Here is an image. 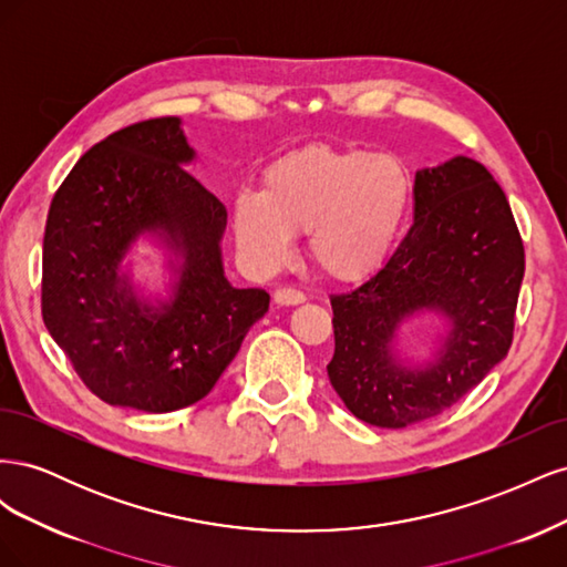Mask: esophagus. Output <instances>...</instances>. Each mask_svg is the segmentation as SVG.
<instances>
[{"mask_svg": "<svg viewBox=\"0 0 567 567\" xmlns=\"http://www.w3.org/2000/svg\"><path fill=\"white\" fill-rule=\"evenodd\" d=\"M305 300H307V296L298 288H277V290H274V302H277V305H300Z\"/></svg>", "mask_w": 567, "mask_h": 567, "instance_id": "obj_1", "label": "esophagus"}]
</instances>
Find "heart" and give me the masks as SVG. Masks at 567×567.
I'll return each mask as SVG.
<instances>
[{
	"label": "heart",
	"mask_w": 567,
	"mask_h": 567,
	"mask_svg": "<svg viewBox=\"0 0 567 567\" xmlns=\"http://www.w3.org/2000/svg\"><path fill=\"white\" fill-rule=\"evenodd\" d=\"M409 167L388 153L305 146L274 163L262 194H238L234 234L257 269L281 265L293 234H307L312 262L333 279H362L398 241L411 205Z\"/></svg>",
	"instance_id": "b5f03b06"
}]
</instances>
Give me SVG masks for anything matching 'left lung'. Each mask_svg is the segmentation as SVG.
<instances>
[{
    "instance_id": "left-lung-1",
    "label": "left lung",
    "mask_w": 567,
    "mask_h": 567,
    "mask_svg": "<svg viewBox=\"0 0 567 567\" xmlns=\"http://www.w3.org/2000/svg\"><path fill=\"white\" fill-rule=\"evenodd\" d=\"M525 274L523 238L485 165L456 156L421 169L414 225L390 260L331 296L336 352L326 367L352 414L404 427L442 414L508 354ZM423 309L453 321L435 363L411 372L391 357L399 323Z\"/></svg>"
}]
</instances>
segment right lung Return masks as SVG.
<instances>
[{
  "instance_id": "right-lung-1",
  "label": "right lung",
  "mask_w": 567,
  "mask_h": 567,
  "mask_svg": "<svg viewBox=\"0 0 567 567\" xmlns=\"http://www.w3.org/2000/svg\"><path fill=\"white\" fill-rule=\"evenodd\" d=\"M192 161L179 117L142 120L84 153L49 205L42 319L106 404L165 414L203 400L269 310L262 288L225 279L227 208L186 173ZM146 230L165 233L185 260L163 308L136 301L116 274Z\"/></svg>"
}]
</instances>
